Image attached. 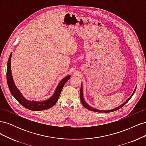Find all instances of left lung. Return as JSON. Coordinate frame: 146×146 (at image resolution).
Masks as SVG:
<instances>
[{
    "instance_id": "1",
    "label": "left lung",
    "mask_w": 146,
    "mask_h": 146,
    "mask_svg": "<svg viewBox=\"0 0 146 146\" xmlns=\"http://www.w3.org/2000/svg\"><path fill=\"white\" fill-rule=\"evenodd\" d=\"M136 88H135V90H134V91H133V94H132L131 95V96L130 97V98L128 99L125 102H123L122 104H121V105H119V106H118V107H117L116 108H113V109H111V110H98V109H96V108H93V107H91V106H90L89 105H88L86 102V101L85 100V99H84V98H83V85H82H82H81V88H80V100H81V102H82V105L84 106V107H85L86 108H87L88 110H91V111H94V112H98V113H110V112H113V111H116V110H119V109H120L121 108H122L123 105H125L129 101V100L131 98V97L133 96V95L134 94V93H135V91H136Z\"/></svg>"
}]
</instances>
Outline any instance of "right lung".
Here are the masks:
<instances>
[{"label":"right lung","mask_w":146,"mask_h":146,"mask_svg":"<svg viewBox=\"0 0 146 146\" xmlns=\"http://www.w3.org/2000/svg\"><path fill=\"white\" fill-rule=\"evenodd\" d=\"M10 54L9 59L7 63V80L8 88L10 91L11 94L13 97L19 102V103L23 106L24 107L32 111H41L45 110L53 107L58 100L61 92L62 91L63 88L65 83H66L70 77V76H67L61 80L58 85H57L54 94L52 96L51 98L45 100L44 101H36V100H29L24 98L23 94L17 89L15 83L13 80L11 69V55Z\"/></svg>","instance_id":"right-lung-1"}]
</instances>
